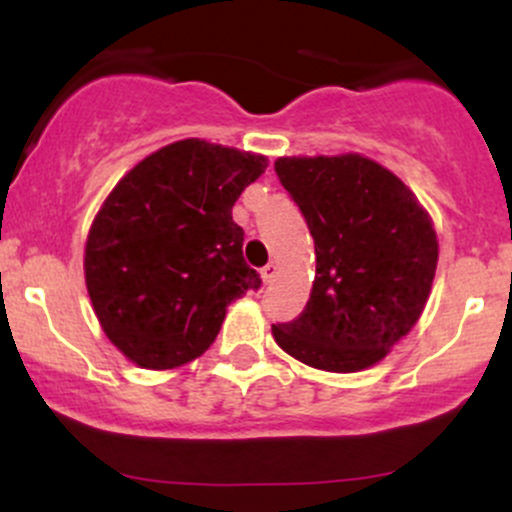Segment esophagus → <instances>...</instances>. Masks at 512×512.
<instances>
[{"label":"esophagus","instance_id":"esophagus-1","mask_svg":"<svg viewBox=\"0 0 512 512\" xmlns=\"http://www.w3.org/2000/svg\"><path fill=\"white\" fill-rule=\"evenodd\" d=\"M260 274H262V281H264V284H272V281L276 279V274H279V267H276L274 262H269V264H264Z\"/></svg>","mask_w":512,"mask_h":512}]
</instances>
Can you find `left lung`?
Instances as JSON below:
<instances>
[{
    "label": "left lung",
    "mask_w": 512,
    "mask_h": 512,
    "mask_svg": "<svg viewBox=\"0 0 512 512\" xmlns=\"http://www.w3.org/2000/svg\"><path fill=\"white\" fill-rule=\"evenodd\" d=\"M281 185L315 240L303 313L272 325L305 366L356 373L383 361L431 293L438 240L426 209L395 173L358 154L279 158Z\"/></svg>",
    "instance_id": "1"
}]
</instances>
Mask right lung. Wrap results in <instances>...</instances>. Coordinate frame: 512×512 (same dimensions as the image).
I'll return each mask as SVG.
<instances>
[{
	"label": "right lung",
	"mask_w": 512,
	"mask_h": 512,
	"mask_svg": "<svg viewBox=\"0 0 512 512\" xmlns=\"http://www.w3.org/2000/svg\"><path fill=\"white\" fill-rule=\"evenodd\" d=\"M264 168V156L182 139L137 163L105 199L86 240V289L129 361L151 370L195 361L228 303L260 289L231 209Z\"/></svg>",
	"instance_id": "1"
}]
</instances>
